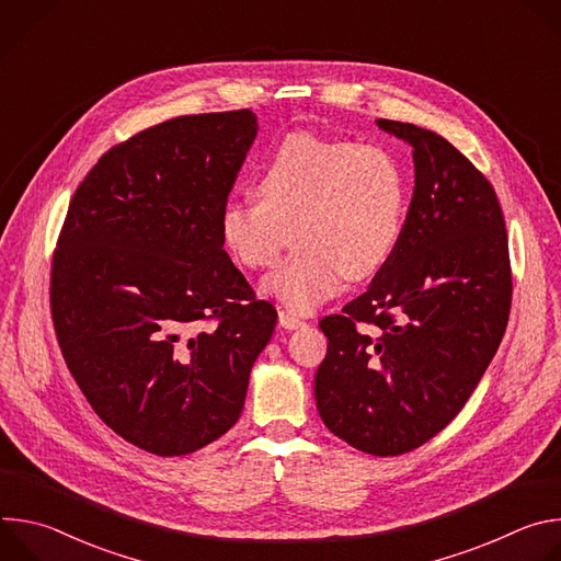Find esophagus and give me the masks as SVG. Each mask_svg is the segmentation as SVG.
Listing matches in <instances>:
<instances>
[{
	"mask_svg": "<svg viewBox=\"0 0 561 561\" xmlns=\"http://www.w3.org/2000/svg\"><path fill=\"white\" fill-rule=\"evenodd\" d=\"M301 324H304V319H301V317L293 314L290 310H279V327H282V329H286V331H295V329H299Z\"/></svg>",
	"mask_w": 561,
	"mask_h": 561,
	"instance_id": "34e87169",
	"label": "esophagus"
}]
</instances>
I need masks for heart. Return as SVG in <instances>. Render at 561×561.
Here are the masks:
<instances>
[{
	"label": "heart",
	"instance_id": "b5f03b06",
	"mask_svg": "<svg viewBox=\"0 0 561 561\" xmlns=\"http://www.w3.org/2000/svg\"><path fill=\"white\" fill-rule=\"evenodd\" d=\"M259 195H232L219 217L228 253L247 268H268L290 228L299 249L262 282L290 312H310L351 277L377 273L402 239L409 186L381 146L295 133L268 154Z\"/></svg>",
	"mask_w": 561,
	"mask_h": 561
}]
</instances>
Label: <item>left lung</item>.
<instances>
[{"label":"left lung","instance_id":"left-lung-1","mask_svg":"<svg viewBox=\"0 0 561 561\" xmlns=\"http://www.w3.org/2000/svg\"><path fill=\"white\" fill-rule=\"evenodd\" d=\"M413 148L415 188L402 239L364 295L319 329L322 422L357 450L390 457L444 431L504 337L511 262L491 182L442 135L377 119Z\"/></svg>","mask_w":561,"mask_h":561}]
</instances>
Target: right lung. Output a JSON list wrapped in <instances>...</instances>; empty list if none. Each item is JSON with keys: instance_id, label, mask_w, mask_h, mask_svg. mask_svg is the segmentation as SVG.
Returning a JSON list of instances; mask_svg holds the SVG:
<instances>
[{"instance_id": "add662e5", "label": "right lung", "mask_w": 561, "mask_h": 561, "mask_svg": "<svg viewBox=\"0 0 561 561\" xmlns=\"http://www.w3.org/2000/svg\"><path fill=\"white\" fill-rule=\"evenodd\" d=\"M255 135L247 108L169 119L102 154L70 199L50 271L57 342L93 411L141 450L188 455L232 428L273 337L277 310L219 230Z\"/></svg>"}]
</instances>
